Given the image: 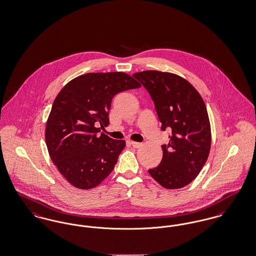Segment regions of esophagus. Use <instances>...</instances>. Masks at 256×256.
<instances>
[{"label": "esophagus", "instance_id": "1", "mask_svg": "<svg viewBox=\"0 0 256 256\" xmlns=\"http://www.w3.org/2000/svg\"><path fill=\"white\" fill-rule=\"evenodd\" d=\"M128 143H130L132 146H134V148H140V146H143L142 143H138V142H134V141H130Z\"/></svg>", "mask_w": 256, "mask_h": 256}]
</instances>
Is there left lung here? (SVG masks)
Returning a JSON list of instances; mask_svg holds the SVG:
<instances>
[{
    "label": "left lung",
    "instance_id": "1",
    "mask_svg": "<svg viewBox=\"0 0 256 256\" xmlns=\"http://www.w3.org/2000/svg\"><path fill=\"white\" fill-rule=\"evenodd\" d=\"M148 91L162 124L170 128L168 146L158 167L148 172L167 189L192 182L206 164L211 148V126L206 104L188 80L176 74L148 70L134 74Z\"/></svg>",
    "mask_w": 256,
    "mask_h": 256
}]
</instances>
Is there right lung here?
I'll list each match as a JSON object with an SVG mask.
<instances>
[{
	"label": "right lung",
	"instance_id": "add662e5",
	"mask_svg": "<svg viewBox=\"0 0 256 256\" xmlns=\"http://www.w3.org/2000/svg\"><path fill=\"white\" fill-rule=\"evenodd\" d=\"M140 86L124 72L84 74L70 80L54 98L45 140L52 161L76 188H94L114 169L126 141L98 132L110 124L113 97Z\"/></svg>",
	"mask_w": 256,
	"mask_h": 256
}]
</instances>
